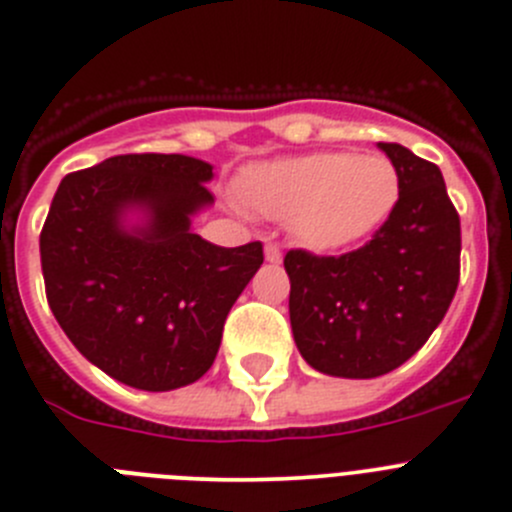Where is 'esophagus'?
I'll return each mask as SVG.
<instances>
[{
	"label": "esophagus",
	"mask_w": 512,
	"mask_h": 512,
	"mask_svg": "<svg viewBox=\"0 0 512 512\" xmlns=\"http://www.w3.org/2000/svg\"><path fill=\"white\" fill-rule=\"evenodd\" d=\"M265 260L272 262V265L282 262V250L275 245V242H267V245H265Z\"/></svg>",
	"instance_id": "esophagus-1"
}]
</instances>
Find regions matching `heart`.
Returning a JSON list of instances; mask_svg holds the SVG:
<instances>
[{"instance_id": "b5f03b06", "label": "heart", "mask_w": 512, "mask_h": 512, "mask_svg": "<svg viewBox=\"0 0 512 512\" xmlns=\"http://www.w3.org/2000/svg\"><path fill=\"white\" fill-rule=\"evenodd\" d=\"M240 192L252 212L290 222L297 242L330 252L385 222L398 202L400 175L385 155L312 152L250 167Z\"/></svg>"}]
</instances>
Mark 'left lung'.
Here are the masks:
<instances>
[{"mask_svg": "<svg viewBox=\"0 0 512 512\" xmlns=\"http://www.w3.org/2000/svg\"><path fill=\"white\" fill-rule=\"evenodd\" d=\"M400 175L385 225L360 250L285 255L290 325L307 365L367 380L395 370L428 342L460 280V217L438 165L377 142Z\"/></svg>", "mask_w": 512, "mask_h": 512, "instance_id": "obj_1", "label": "left lung"}]
</instances>
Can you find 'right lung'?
<instances>
[{
    "mask_svg": "<svg viewBox=\"0 0 512 512\" xmlns=\"http://www.w3.org/2000/svg\"><path fill=\"white\" fill-rule=\"evenodd\" d=\"M212 177L197 157L117 155L64 177L49 207L39 235L49 307L72 345L130 388L200 380L265 260L262 242L217 247L192 232L215 202Z\"/></svg>",
    "mask_w": 512,
    "mask_h": 512,
    "instance_id": "right-lung-1",
    "label": "right lung"
}]
</instances>
